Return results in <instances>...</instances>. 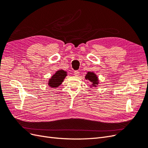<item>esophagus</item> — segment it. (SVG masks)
<instances>
[{
	"mask_svg": "<svg viewBox=\"0 0 148 148\" xmlns=\"http://www.w3.org/2000/svg\"><path fill=\"white\" fill-rule=\"evenodd\" d=\"M74 75H75V76H77V77H78V76L79 75V71H77V70L74 71Z\"/></svg>",
	"mask_w": 148,
	"mask_h": 148,
	"instance_id": "1",
	"label": "esophagus"
}]
</instances>
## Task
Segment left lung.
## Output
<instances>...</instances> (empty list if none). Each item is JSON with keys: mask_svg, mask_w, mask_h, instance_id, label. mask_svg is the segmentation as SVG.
Returning a JSON list of instances; mask_svg holds the SVG:
<instances>
[{"mask_svg": "<svg viewBox=\"0 0 148 148\" xmlns=\"http://www.w3.org/2000/svg\"><path fill=\"white\" fill-rule=\"evenodd\" d=\"M85 78H86V79H89V81L92 82V86H96V84H97L98 83L97 82H98L97 77H96V75L92 72H88L86 74V77H85Z\"/></svg>", "mask_w": 148, "mask_h": 148, "instance_id": "left-lung-1", "label": "left lung"}]
</instances>
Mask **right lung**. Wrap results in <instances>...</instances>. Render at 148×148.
Listing matches in <instances>:
<instances>
[{
	"mask_svg": "<svg viewBox=\"0 0 148 148\" xmlns=\"http://www.w3.org/2000/svg\"><path fill=\"white\" fill-rule=\"evenodd\" d=\"M66 76V73L65 71L60 70L57 71V72L49 79V85L51 88H57L63 82L64 79Z\"/></svg>",
	"mask_w": 148,
	"mask_h": 148,
	"instance_id": "add662e5",
	"label": "right lung"
}]
</instances>
